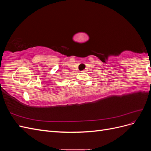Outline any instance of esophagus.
<instances>
[{"label": "esophagus", "instance_id": "34e87169", "mask_svg": "<svg viewBox=\"0 0 151 151\" xmlns=\"http://www.w3.org/2000/svg\"><path fill=\"white\" fill-rule=\"evenodd\" d=\"M82 72H86V70H83Z\"/></svg>", "mask_w": 151, "mask_h": 151}]
</instances>
